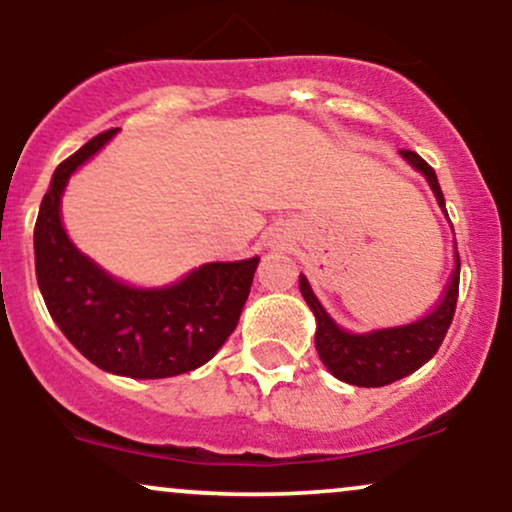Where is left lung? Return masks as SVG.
Here are the masks:
<instances>
[{
	"label": "left lung",
	"mask_w": 512,
	"mask_h": 512,
	"mask_svg": "<svg viewBox=\"0 0 512 512\" xmlns=\"http://www.w3.org/2000/svg\"><path fill=\"white\" fill-rule=\"evenodd\" d=\"M402 156L416 170L426 175L433 195H436L440 207H445L443 190H440L436 170L421 158L416 151L402 149ZM301 293L305 303L315 313L317 332H315V349L320 354V361L334 378L344 380L349 385L358 387H383L414 373L416 368L431 361L438 346L443 344L445 334L455 315L457 293H460V255H457V269L452 279L445 286L443 298L431 313L421 320L402 327H387V330H375L366 334L346 332L337 322L327 315L320 301L310 289L308 279L301 274Z\"/></svg>",
	"instance_id": "1"
}]
</instances>
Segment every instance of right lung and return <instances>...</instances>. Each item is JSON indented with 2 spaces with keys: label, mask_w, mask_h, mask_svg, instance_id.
Masks as SVG:
<instances>
[{
  "label": "right lung",
  "mask_w": 512,
  "mask_h": 512,
  "mask_svg": "<svg viewBox=\"0 0 512 512\" xmlns=\"http://www.w3.org/2000/svg\"><path fill=\"white\" fill-rule=\"evenodd\" d=\"M115 132L57 166L35 221V276L52 320L88 361L127 378H170L204 366L231 337L260 257L202 264L166 289H134L81 255L62 228L60 199L69 175Z\"/></svg>",
  "instance_id": "1"
}]
</instances>
